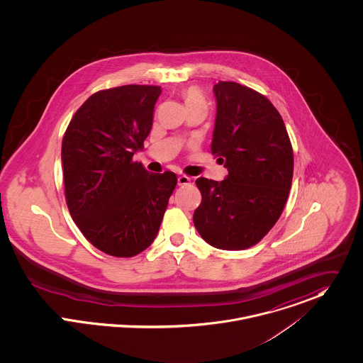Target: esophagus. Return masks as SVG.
Listing matches in <instances>:
<instances>
[{"instance_id": "esophagus-1", "label": "esophagus", "mask_w": 363, "mask_h": 363, "mask_svg": "<svg viewBox=\"0 0 363 363\" xmlns=\"http://www.w3.org/2000/svg\"><path fill=\"white\" fill-rule=\"evenodd\" d=\"M191 181H192V179H191L189 177H186V175H179V177H178V185H179V186L189 185Z\"/></svg>"}]
</instances>
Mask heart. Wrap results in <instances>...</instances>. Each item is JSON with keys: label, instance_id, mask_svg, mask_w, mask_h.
Wrapping results in <instances>:
<instances>
[{"label": "heart", "instance_id": "1", "mask_svg": "<svg viewBox=\"0 0 363 363\" xmlns=\"http://www.w3.org/2000/svg\"><path fill=\"white\" fill-rule=\"evenodd\" d=\"M184 101H185L186 107H192V106L206 107L204 96L201 94V90L196 89V87H189L188 90H185V93H184Z\"/></svg>", "mask_w": 363, "mask_h": 363}]
</instances>
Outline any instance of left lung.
Segmentation results:
<instances>
[{
    "label": "left lung",
    "instance_id": "8db88e82",
    "mask_svg": "<svg viewBox=\"0 0 363 363\" xmlns=\"http://www.w3.org/2000/svg\"><path fill=\"white\" fill-rule=\"evenodd\" d=\"M217 114L211 153L228 169L224 181L198 178L201 206L194 223L201 238L224 250L247 249L277 223L288 198L292 146L276 107L235 82L213 87Z\"/></svg>",
    "mask_w": 363,
    "mask_h": 363
}]
</instances>
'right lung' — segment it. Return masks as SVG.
Listing matches in <instances>:
<instances>
[{"instance_id":"right-lung-1","label":"right lung","mask_w":363,"mask_h":363,"mask_svg":"<svg viewBox=\"0 0 363 363\" xmlns=\"http://www.w3.org/2000/svg\"><path fill=\"white\" fill-rule=\"evenodd\" d=\"M160 86L126 84L91 94L69 122L61 160L69 213L101 252L132 257L157 235L177 186L171 171L132 162L153 125Z\"/></svg>"}]
</instances>
